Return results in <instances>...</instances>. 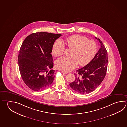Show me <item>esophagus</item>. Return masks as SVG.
<instances>
[{
  "mask_svg": "<svg viewBox=\"0 0 127 127\" xmlns=\"http://www.w3.org/2000/svg\"><path fill=\"white\" fill-rule=\"evenodd\" d=\"M61 72H62L63 73H64V74H67V73H68L67 72H64V71H61Z\"/></svg>",
  "mask_w": 127,
  "mask_h": 127,
  "instance_id": "esophagus-1",
  "label": "esophagus"
}]
</instances>
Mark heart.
<instances>
[{"mask_svg": "<svg viewBox=\"0 0 127 127\" xmlns=\"http://www.w3.org/2000/svg\"><path fill=\"white\" fill-rule=\"evenodd\" d=\"M65 44L72 49L71 56H63L56 62L59 69L69 72L76 67L79 63L80 66H85L90 62L97 53L96 43L85 37L74 35L67 37L64 41L57 40L53 44L52 53L55 57H59L64 53Z\"/></svg>", "mask_w": 127, "mask_h": 127, "instance_id": "heart-1", "label": "heart"}]
</instances>
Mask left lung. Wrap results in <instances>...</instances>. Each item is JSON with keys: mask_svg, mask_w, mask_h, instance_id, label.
Listing matches in <instances>:
<instances>
[{"mask_svg": "<svg viewBox=\"0 0 127 127\" xmlns=\"http://www.w3.org/2000/svg\"><path fill=\"white\" fill-rule=\"evenodd\" d=\"M101 44V47L90 62L85 67L77 70L75 81L69 85L76 92L81 94L92 92L99 86L106 75L108 55L103 43L95 37Z\"/></svg>", "mask_w": 127, "mask_h": 127, "instance_id": "8db88e82", "label": "left lung"}]
</instances>
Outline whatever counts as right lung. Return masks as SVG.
Listing matches in <instances>:
<instances>
[{"label":"right lung","instance_id":"obj_1","mask_svg":"<svg viewBox=\"0 0 127 127\" xmlns=\"http://www.w3.org/2000/svg\"><path fill=\"white\" fill-rule=\"evenodd\" d=\"M61 36L37 32L24 40L19 53V68L21 78L30 89L44 90L53 82L55 71L51 53L54 42Z\"/></svg>","mask_w":127,"mask_h":127}]
</instances>
